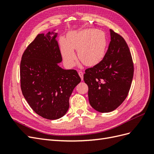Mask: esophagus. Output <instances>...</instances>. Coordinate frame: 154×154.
Listing matches in <instances>:
<instances>
[{"instance_id": "esophagus-1", "label": "esophagus", "mask_w": 154, "mask_h": 154, "mask_svg": "<svg viewBox=\"0 0 154 154\" xmlns=\"http://www.w3.org/2000/svg\"><path fill=\"white\" fill-rule=\"evenodd\" d=\"M78 74H79V76H80L81 80H83V72H82V71H78Z\"/></svg>"}]
</instances>
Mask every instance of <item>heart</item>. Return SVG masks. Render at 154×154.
Returning <instances> with one entry per match:
<instances>
[{
    "label": "heart",
    "mask_w": 154,
    "mask_h": 154,
    "mask_svg": "<svg viewBox=\"0 0 154 154\" xmlns=\"http://www.w3.org/2000/svg\"><path fill=\"white\" fill-rule=\"evenodd\" d=\"M107 47V40L103 32L96 29H87L71 32L67 41L60 42V49L65 63L69 67L76 63V56L74 50H78V57L87 66H94L103 58Z\"/></svg>",
    "instance_id": "b5f03b06"
}]
</instances>
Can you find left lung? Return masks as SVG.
Wrapping results in <instances>:
<instances>
[{
    "mask_svg": "<svg viewBox=\"0 0 154 154\" xmlns=\"http://www.w3.org/2000/svg\"><path fill=\"white\" fill-rule=\"evenodd\" d=\"M110 42L101 61L85 70L90 105L100 112L116 109L127 97L134 75V65L127 44L110 29Z\"/></svg>",
    "mask_w": 154,
    "mask_h": 154,
    "instance_id": "obj_1",
    "label": "left lung"
}]
</instances>
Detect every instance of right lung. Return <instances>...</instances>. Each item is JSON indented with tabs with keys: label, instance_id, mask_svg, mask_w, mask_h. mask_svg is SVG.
Segmentation results:
<instances>
[{
	"label": "right lung",
	"instance_id": "1",
	"mask_svg": "<svg viewBox=\"0 0 154 154\" xmlns=\"http://www.w3.org/2000/svg\"><path fill=\"white\" fill-rule=\"evenodd\" d=\"M57 36L55 29L37 35L25 50L20 62L24 97L37 114L51 120L67 113L69 97L81 82L75 70L58 66L62 58Z\"/></svg>",
	"mask_w": 154,
	"mask_h": 154
}]
</instances>
